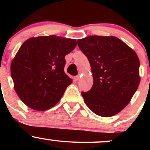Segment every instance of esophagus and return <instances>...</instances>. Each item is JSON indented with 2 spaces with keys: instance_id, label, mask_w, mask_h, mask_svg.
I'll return each instance as SVG.
<instances>
[{
  "instance_id": "esophagus-1",
  "label": "esophagus",
  "mask_w": 150,
  "mask_h": 150,
  "mask_svg": "<svg viewBox=\"0 0 150 150\" xmlns=\"http://www.w3.org/2000/svg\"><path fill=\"white\" fill-rule=\"evenodd\" d=\"M79 78H80V75H76V76H75L73 77V79L75 80H79Z\"/></svg>"
}]
</instances>
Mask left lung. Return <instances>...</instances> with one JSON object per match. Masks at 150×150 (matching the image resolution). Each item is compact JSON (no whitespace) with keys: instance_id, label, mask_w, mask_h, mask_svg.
<instances>
[{"instance_id":"1","label":"left lung","mask_w":150,"mask_h":150,"mask_svg":"<svg viewBox=\"0 0 150 150\" xmlns=\"http://www.w3.org/2000/svg\"><path fill=\"white\" fill-rule=\"evenodd\" d=\"M88 58L93 85L82 92L84 101L95 114L110 117L129 104L139 84L140 61L135 51L118 38L89 36L77 40Z\"/></svg>"}]
</instances>
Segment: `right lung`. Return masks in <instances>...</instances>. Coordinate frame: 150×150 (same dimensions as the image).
I'll return each mask as SVG.
<instances>
[{"label":"right lung","mask_w":150,"mask_h":150,"mask_svg":"<svg viewBox=\"0 0 150 150\" xmlns=\"http://www.w3.org/2000/svg\"><path fill=\"white\" fill-rule=\"evenodd\" d=\"M75 39L55 35L30 38L22 44L10 66L15 92L27 106L46 111L54 106L72 83L64 72L65 56Z\"/></svg>","instance_id":"obj_1"}]
</instances>
